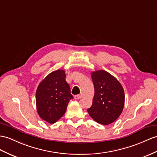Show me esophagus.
Returning <instances> with one entry per match:
<instances>
[{"label": "esophagus", "mask_w": 157, "mask_h": 157, "mask_svg": "<svg viewBox=\"0 0 157 157\" xmlns=\"http://www.w3.org/2000/svg\"><path fill=\"white\" fill-rule=\"evenodd\" d=\"M81 98V94H77V95H75V99H80Z\"/></svg>", "instance_id": "obj_1"}]
</instances>
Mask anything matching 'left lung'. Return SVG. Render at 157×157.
<instances>
[{"label": "left lung", "instance_id": "obj_1", "mask_svg": "<svg viewBox=\"0 0 157 157\" xmlns=\"http://www.w3.org/2000/svg\"><path fill=\"white\" fill-rule=\"evenodd\" d=\"M91 78L94 87L93 105L87 109L98 123L107 125L121 115L124 105V92L121 84L105 71H94Z\"/></svg>", "mask_w": 157, "mask_h": 157}]
</instances>
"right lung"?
Wrapping results in <instances>:
<instances>
[{
    "instance_id": "1",
    "label": "right lung",
    "mask_w": 157,
    "mask_h": 157,
    "mask_svg": "<svg viewBox=\"0 0 157 157\" xmlns=\"http://www.w3.org/2000/svg\"><path fill=\"white\" fill-rule=\"evenodd\" d=\"M65 77L64 71H55L46 76L37 87V112L42 119L48 123L53 124L59 120L65 113L70 100L73 98Z\"/></svg>"
}]
</instances>
